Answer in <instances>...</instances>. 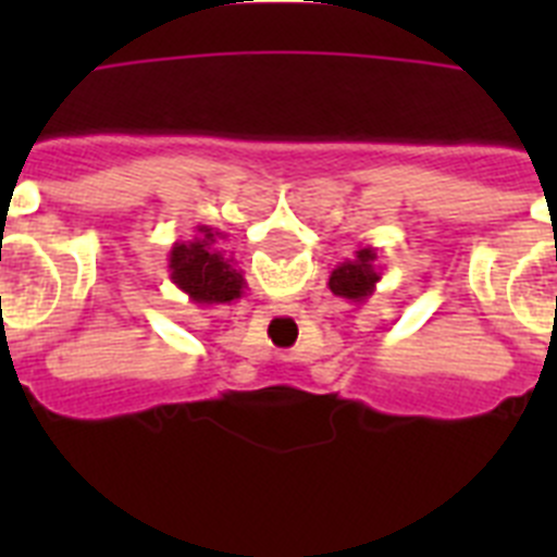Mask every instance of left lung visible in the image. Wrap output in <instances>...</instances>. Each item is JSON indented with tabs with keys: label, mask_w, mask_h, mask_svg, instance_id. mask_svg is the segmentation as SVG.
<instances>
[{
	"label": "left lung",
	"mask_w": 557,
	"mask_h": 557,
	"mask_svg": "<svg viewBox=\"0 0 557 557\" xmlns=\"http://www.w3.org/2000/svg\"><path fill=\"white\" fill-rule=\"evenodd\" d=\"M379 282H382V268H379L376 248L366 245L354 250L351 259L334 264L329 275V289L351 304H366Z\"/></svg>",
	"instance_id": "1"
}]
</instances>
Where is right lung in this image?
Returning a JSON list of instances; mask_svg holds the SVG:
<instances>
[{
    "mask_svg": "<svg viewBox=\"0 0 557 557\" xmlns=\"http://www.w3.org/2000/svg\"><path fill=\"white\" fill-rule=\"evenodd\" d=\"M218 236L220 231L198 225L195 239L172 245L166 259L170 282L198 307H218L243 298V270L234 268V259H225V250L218 248Z\"/></svg>",
    "mask_w": 557,
    "mask_h": 557,
    "instance_id": "right-lung-1",
    "label": "right lung"
}]
</instances>
